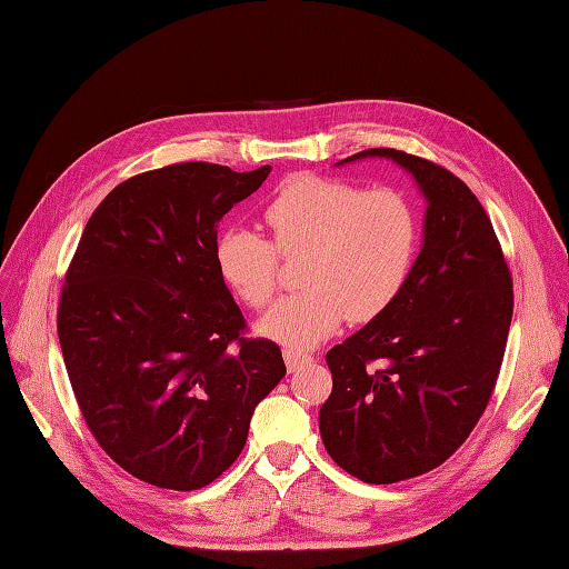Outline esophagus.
<instances>
[{
  "label": "esophagus",
  "instance_id": "obj_1",
  "mask_svg": "<svg viewBox=\"0 0 569 569\" xmlns=\"http://www.w3.org/2000/svg\"><path fill=\"white\" fill-rule=\"evenodd\" d=\"M311 356L308 353H299V351H295V349H284V363H287V370L289 372H295L297 368H301V366H306V363H311Z\"/></svg>",
  "mask_w": 569,
  "mask_h": 569
}]
</instances>
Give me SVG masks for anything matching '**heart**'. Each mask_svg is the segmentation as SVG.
<instances>
[{
  "label": "heart",
  "mask_w": 569,
  "mask_h": 569,
  "mask_svg": "<svg viewBox=\"0 0 569 569\" xmlns=\"http://www.w3.org/2000/svg\"><path fill=\"white\" fill-rule=\"evenodd\" d=\"M270 239L230 228L216 244L222 280L251 308H266L280 287V258H303L297 295L258 322V332L289 349H313L343 320L368 322L403 291L420 244L412 203L391 187L299 176L263 209Z\"/></svg>",
  "instance_id": "b5f03b06"
}]
</instances>
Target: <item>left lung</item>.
Wrapping results in <instances>:
<instances>
[{"label":"left lung","instance_id":"obj_1","mask_svg":"<svg viewBox=\"0 0 569 569\" xmlns=\"http://www.w3.org/2000/svg\"><path fill=\"white\" fill-rule=\"evenodd\" d=\"M427 201L422 249L385 313L327 351L320 437L341 470L393 485L439 468L470 437L503 363L512 278L485 206L451 170L396 149Z\"/></svg>","mask_w":569,"mask_h":569}]
</instances>
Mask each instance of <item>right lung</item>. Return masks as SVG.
I'll return each instance as SVG.
<instances>
[{"mask_svg":"<svg viewBox=\"0 0 569 569\" xmlns=\"http://www.w3.org/2000/svg\"><path fill=\"white\" fill-rule=\"evenodd\" d=\"M189 161L120 182L84 226L59 341L90 432L147 485L194 491L242 453L287 368L218 270V222L270 173Z\"/></svg>","mask_w":569,"mask_h":569,"instance_id":"right-lung-1","label":"right lung"}]
</instances>
